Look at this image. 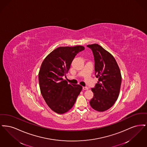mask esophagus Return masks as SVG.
Instances as JSON below:
<instances>
[{
  "label": "esophagus",
  "instance_id": "34e87169",
  "mask_svg": "<svg viewBox=\"0 0 147 147\" xmlns=\"http://www.w3.org/2000/svg\"><path fill=\"white\" fill-rule=\"evenodd\" d=\"M83 90H88V88L87 86H83Z\"/></svg>",
  "mask_w": 147,
  "mask_h": 147
}]
</instances>
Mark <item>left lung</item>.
<instances>
[{
	"label": "left lung",
	"mask_w": 147,
	"mask_h": 147,
	"mask_svg": "<svg viewBox=\"0 0 147 147\" xmlns=\"http://www.w3.org/2000/svg\"><path fill=\"white\" fill-rule=\"evenodd\" d=\"M92 52L95 62V74L98 83L91 89L94 96L90 101L91 107L103 112L109 109L117 100L122 77L115 58L98 44L87 46Z\"/></svg>",
	"instance_id": "obj_1"
}]
</instances>
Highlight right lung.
<instances>
[{
    "label": "right lung",
    "mask_w": 147,
    "mask_h": 147,
    "mask_svg": "<svg viewBox=\"0 0 147 147\" xmlns=\"http://www.w3.org/2000/svg\"><path fill=\"white\" fill-rule=\"evenodd\" d=\"M84 47H59L53 50L42 62L38 80L42 96L51 109L62 114L74 105L82 90L79 85L68 84L63 80L77 54Z\"/></svg>",
    "instance_id": "add662e5"
}]
</instances>
